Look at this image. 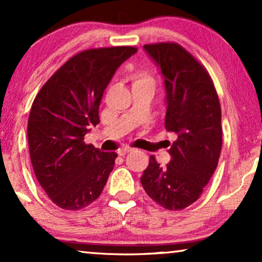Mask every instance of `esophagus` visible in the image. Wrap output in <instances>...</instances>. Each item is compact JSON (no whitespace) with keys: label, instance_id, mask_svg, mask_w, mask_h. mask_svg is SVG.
I'll list each match as a JSON object with an SVG mask.
<instances>
[{"label":"esophagus","instance_id":"1","mask_svg":"<svg viewBox=\"0 0 262 262\" xmlns=\"http://www.w3.org/2000/svg\"><path fill=\"white\" fill-rule=\"evenodd\" d=\"M131 151H132L131 148H121V149L118 150V155H119V156H125V155H126V154L131 152Z\"/></svg>","mask_w":262,"mask_h":262}]
</instances>
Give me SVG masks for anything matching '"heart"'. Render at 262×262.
<instances>
[{
  "mask_svg": "<svg viewBox=\"0 0 262 262\" xmlns=\"http://www.w3.org/2000/svg\"><path fill=\"white\" fill-rule=\"evenodd\" d=\"M143 82H146V83H152L154 84V80L149 75L146 74H139L135 76V83H143Z\"/></svg>",
  "mask_w": 262,
  "mask_h": 262,
  "instance_id": "1",
  "label": "heart"
}]
</instances>
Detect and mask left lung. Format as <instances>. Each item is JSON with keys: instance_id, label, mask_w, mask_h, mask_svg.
Instances as JSON below:
<instances>
[{"instance_id": "obj_1", "label": "left lung", "mask_w": 262, "mask_h": 262, "mask_svg": "<svg viewBox=\"0 0 262 262\" xmlns=\"http://www.w3.org/2000/svg\"><path fill=\"white\" fill-rule=\"evenodd\" d=\"M160 68L166 89L164 127L177 134L170 161L161 167L150 156L143 188L154 202L171 211L199 199L216 170L222 149V112L209 73L177 42L143 46Z\"/></svg>"}]
</instances>
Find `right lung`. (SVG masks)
<instances>
[{
	"label": "right lung",
	"instance_id": "obj_1",
	"mask_svg": "<svg viewBox=\"0 0 262 262\" xmlns=\"http://www.w3.org/2000/svg\"><path fill=\"white\" fill-rule=\"evenodd\" d=\"M137 52L132 46L91 49L63 64L35 96L27 136L34 174L60 209L76 211L101 194L117 159L85 144L100 123L102 94L118 68Z\"/></svg>",
	"mask_w": 262,
	"mask_h": 262
}]
</instances>
